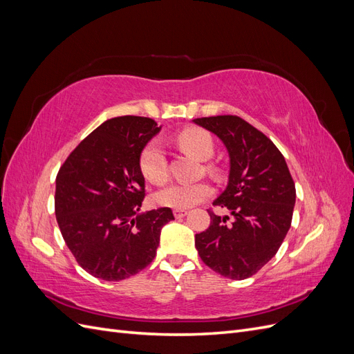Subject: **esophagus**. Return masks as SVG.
<instances>
[{
  "label": "esophagus",
  "instance_id": "esophagus-1",
  "mask_svg": "<svg viewBox=\"0 0 354 354\" xmlns=\"http://www.w3.org/2000/svg\"><path fill=\"white\" fill-rule=\"evenodd\" d=\"M187 216V209H174V217L176 218H183Z\"/></svg>",
  "mask_w": 354,
  "mask_h": 354
}]
</instances>
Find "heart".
Here are the masks:
<instances>
[{
	"instance_id": "1",
	"label": "heart",
	"mask_w": 354,
	"mask_h": 354,
	"mask_svg": "<svg viewBox=\"0 0 354 354\" xmlns=\"http://www.w3.org/2000/svg\"><path fill=\"white\" fill-rule=\"evenodd\" d=\"M177 145L183 152L198 160H208L214 155L212 137L203 130L190 128L181 131L177 138ZM138 167L143 177L152 185H164L168 178V164L162 146L153 140L147 143L138 158ZM209 171H212L209 168ZM212 194V189L205 181L199 183H176L159 190L155 201L160 207L174 209H187L198 205Z\"/></svg>"
}]
</instances>
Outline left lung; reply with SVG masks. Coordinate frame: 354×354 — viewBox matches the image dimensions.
Listing matches in <instances>:
<instances>
[{"instance_id": "left-lung-1", "label": "left lung", "mask_w": 354, "mask_h": 354, "mask_svg": "<svg viewBox=\"0 0 354 354\" xmlns=\"http://www.w3.org/2000/svg\"><path fill=\"white\" fill-rule=\"evenodd\" d=\"M194 122L216 134L226 146L230 169L223 194L212 205L233 216H216L195 236L201 260L233 281L255 274L269 263L291 227L295 185L286 160L270 138L242 118L220 115Z\"/></svg>"}]
</instances>
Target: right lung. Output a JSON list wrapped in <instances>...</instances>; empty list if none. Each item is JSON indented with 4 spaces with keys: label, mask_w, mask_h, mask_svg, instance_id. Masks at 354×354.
Segmentation results:
<instances>
[{
    "label": "right lung",
    "mask_w": 354,
    "mask_h": 354,
    "mask_svg": "<svg viewBox=\"0 0 354 354\" xmlns=\"http://www.w3.org/2000/svg\"><path fill=\"white\" fill-rule=\"evenodd\" d=\"M151 118L104 121L75 147L59 169L55 208L75 260L103 281L127 279L152 263L171 208L140 212L143 147L160 131Z\"/></svg>",
    "instance_id": "add662e5"
}]
</instances>
